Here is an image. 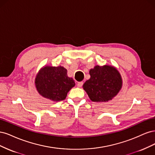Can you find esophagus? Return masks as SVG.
Wrapping results in <instances>:
<instances>
[{
  "label": "esophagus",
  "instance_id": "obj_1",
  "mask_svg": "<svg viewBox=\"0 0 155 155\" xmlns=\"http://www.w3.org/2000/svg\"><path fill=\"white\" fill-rule=\"evenodd\" d=\"M82 85H83V82H79L77 83V86L79 87H82Z\"/></svg>",
  "mask_w": 155,
  "mask_h": 155
}]
</instances>
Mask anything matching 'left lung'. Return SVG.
I'll use <instances>...</instances> for the list:
<instances>
[{
	"mask_svg": "<svg viewBox=\"0 0 155 155\" xmlns=\"http://www.w3.org/2000/svg\"><path fill=\"white\" fill-rule=\"evenodd\" d=\"M90 78L83 87L93 102H106L111 100L122 87L121 76L113 66H96L89 71Z\"/></svg>",
	"mask_w": 155,
	"mask_h": 155,
	"instance_id": "1",
	"label": "left lung"
}]
</instances>
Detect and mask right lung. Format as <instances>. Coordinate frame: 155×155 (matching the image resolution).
<instances>
[{
  "instance_id": "add662e5",
  "label": "right lung",
  "mask_w": 155,
  "mask_h": 155,
  "mask_svg": "<svg viewBox=\"0 0 155 155\" xmlns=\"http://www.w3.org/2000/svg\"><path fill=\"white\" fill-rule=\"evenodd\" d=\"M74 85V80L67 75V69L62 66L45 67L35 78L38 93L53 101H63Z\"/></svg>"
}]
</instances>
